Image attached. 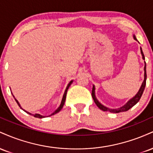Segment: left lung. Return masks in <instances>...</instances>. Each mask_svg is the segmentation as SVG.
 <instances>
[{
  "mask_svg": "<svg viewBox=\"0 0 153 153\" xmlns=\"http://www.w3.org/2000/svg\"><path fill=\"white\" fill-rule=\"evenodd\" d=\"M134 39L135 40H137V39H136V37H135V36H134ZM140 50H141V54H142V55H143V59H145V56H144V54H143V50H142V48H140ZM144 70H145V78H144V81L143 82V84H142L141 87H140V90H139L137 94L135 95L134 97H133L132 99L129 100V101H128V102L126 103L124 106L121 107V108H117V109H110V108H108L106 106H103V105L101 104V103H99V101H98L97 99H96V96H95V87L94 85V86H93L92 94H91V95H92L93 99H94L95 103L97 105V106L99 107V108L101 110L103 111H109V112H111V113H119V112L127 111L130 109L131 107L134 106V105L136 104V103H137L139 101H140V98H141L142 95H143V91H144V90H145V85H146V79H147L146 62H145V68H144Z\"/></svg>",
  "mask_w": 153,
  "mask_h": 153,
  "instance_id": "left-lung-1",
  "label": "left lung"
}]
</instances>
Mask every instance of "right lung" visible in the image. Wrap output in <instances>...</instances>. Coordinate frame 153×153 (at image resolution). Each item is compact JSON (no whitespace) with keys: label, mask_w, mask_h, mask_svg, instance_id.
Masks as SVG:
<instances>
[{"label":"right lung","mask_w":153,"mask_h":153,"mask_svg":"<svg viewBox=\"0 0 153 153\" xmlns=\"http://www.w3.org/2000/svg\"><path fill=\"white\" fill-rule=\"evenodd\" d=\"M72 82H73V80H71V81L69 82V84H68V86H67V88H66V89H65V94H64V95H63V97H62V102H61V104H60V106H59L58 107V108H57V109L54 112V113H52V114H51L50 116H52V115H54V114H55L58 113V112L59 111H60V110L62 109V108L63 106H64L65 101V99H66V95H67V92H68V88L70 87V85H71V84H72ZM13 97H14V96H13ZM15 100H16V103H18L19 106L20 107V108H22V107H21V106H20V104H19V103L18 102V101H17V100L16 99H15ZM24 111H26L25 110H24ZM26 113L29 114H30V115H31V114L29 113V112H27V111H26ZM33 116H34V117H36V118H40V119H42V118H44V117H45V116H42V115H40V114H33Z\"/></svg>","instance_id":"right-lung-1"}]
</instances>
